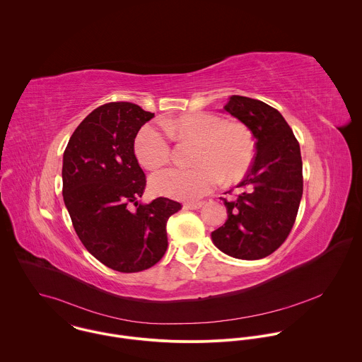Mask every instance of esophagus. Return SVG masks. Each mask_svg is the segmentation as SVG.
<instances>
[{
    "label": "esophagus",
    "instance_id": "1",
    "mask_svg": "<svg viewBox=\"0 0 362 362\" xmlns=\"http://www.w3.org/2000/svg\"><path fill=\"white\" fill-rule=\"evenodd\" d=\"M205 205V202H187L184 204V209H189V210H197Z\"/></svg>",
    "mask_w": 362,
    "mask_h": 362
}]
</instances>
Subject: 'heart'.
Segmentation results:
<instances>
[{
  "label": "heart",
  "mask_w": 362,
  "mask_h": 362,
  "mask_svg": "<svg viewBox=\"0 0 362 362\" xmlns=\"http://www.w3.org/2000/svg\"><path fill=\"white\" fill-rule=\"evenodd\" d=\"M161 127L171 138L195 139L198 146L192 157L195 165L165 168L151 177V188L158 195L174 199L201 198L221 180H240L252 163L254 138L241 122H226L211 112H191L163 119ZM165 133L152 124L138 132L134 151L144 167L155 170L170 160V138Z\"/></svg>",
  "instance_id": "b5f03b06"
}]
</instances>
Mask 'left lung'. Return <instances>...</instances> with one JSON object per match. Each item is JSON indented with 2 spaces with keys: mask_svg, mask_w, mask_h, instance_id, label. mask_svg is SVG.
<instances>
[{
  "mask_svg": "<svg viewBox=\"0 0 362 362\" xmlns=\"http://www.w3.org/2000/svg\"><path fill=\"white\" fill-rule=\"evenodd\" d=\"M224 110L252 132L257 153L237 185L241 189L237 199L221 198L228 217L211 233V241L233 258H266L286 241L296 223L304 185L300 144L269 104L231 96Z\"/></svg>",
  "mask_w": 362,
  "mask_h": 362,
  "instance_id": "1",
  "label": "left lung"
}]
</instances>
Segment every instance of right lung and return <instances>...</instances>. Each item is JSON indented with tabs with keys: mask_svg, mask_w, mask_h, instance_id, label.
I'll use <instances>...</instances> for the list:
<instances>
[{
	"mask_svg": "<svg viewBox=\"0 0 362 362\" xmlns=\"http://www.w3.org/2000/svg\"><path fill=\"white\" fill-rule=\"evenodd\" d=\"M153 117L136 104H103L78 125L62 157V197L79 240L122 273L142 272L163 258L167 220L181 209L168 198L139 202L146 177L134 144Z\"/></svg>",
	"mask_w": 362,
	"mask_h": 362,
	"instance_id": "1",
	"label": "right lung"
}]
</instances>
